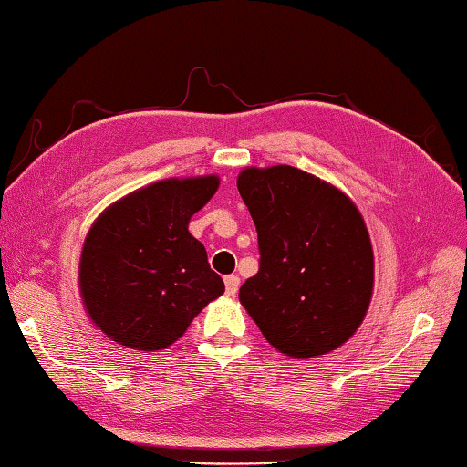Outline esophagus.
Listing matches in <instances>:
<instances>
[{"instance_id":"obj_1","label":"esophagus","mask_w":467,"mask_h":467,"mask_svg":"<svg viewBox=\"0 0 467 467\" xmlns=\"http://www.w3.org/2000/svg\"><path fill=\"white\" fill-rule=\"evenodd\" d=\"M240 289V276L238 275H229L225 276V296L227 297H235V293Z\"/></svg>"}]
</instances>
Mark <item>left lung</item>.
Listing matches in <instances>:
<instances>
[{
    "label": "left lung",
    "mask_w": 467,
    "mask_h": 467,
    "mask_svg": "<svg viewBox=\"0 0 467 467\" xmlns=\"http://www.w3.org/2000/svg\"><path fill=\"white\" fill-rule=\"evenodd\" d=\"M238 191L260 248V268L240 287V304L279 353H332L363 324L373 296L375 260L361 211L340 188L285 163L244 168Z\"/></svg>",
    "instance_id": "1"
}]
</instances>
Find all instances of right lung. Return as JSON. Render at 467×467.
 <instances>
[{"label":"right lung","instance_id":"1","mask_svg":"<svg viewBox=\"0 0 467 467\" xmlns=\"http://www.w3.org/2000/svg\"><path fill=\"white\" fill-rule=\"evenodd\" d=\"M219 176L166 178L106 207L81 248L78 283L89 320L135 350H163L225 291L188 223Z\"/></svg>","mask_w":467,"mask_h":467}]
</instances>
